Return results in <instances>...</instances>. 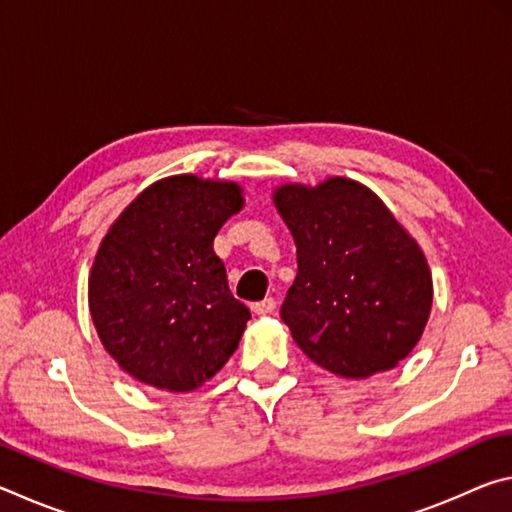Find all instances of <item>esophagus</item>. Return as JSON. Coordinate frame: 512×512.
<instances>
[{
    "mask_svg": "<svg viewBox=\"0 0 512 512\" xmlns=\"http://www.w3.org/2000/svg\"><path fill=\"white\" fill-rule=\"evenodd\" d=\"M250 309H253L257 316L273 314V311H275V300L273 298H264V300H259V302H253V305H250Z\"/></svg>",
    "mask_w": 512,
    "mask_h": 512,
    "instance_id": "1",
    "label": "esophagus"
}]
</instances>
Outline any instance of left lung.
I'll list each match as a JSON object with an SVG mask.
<instances>
[{
    "label": "left lung",
    "instance_id": "8db88e82",
    "mask_svg": "<svg viewBox=\"0 0 512 512\" xmlns=\"http://www.w3.org/2000/svg\"><path fill=\"white\" fill-rule=\"evenodd\" d=\"M273 203L296 241L298 275L280 316L307 357L366 379L418 345L433 302L431 271L384 201L352 178L284 183Z\"/></svg>",
    "mask_w": 512,
    "mask_h": 512
}]
</instances>
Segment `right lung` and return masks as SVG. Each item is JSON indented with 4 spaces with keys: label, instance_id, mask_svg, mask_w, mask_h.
I'll return each mask as SVG.
<instances>
[{
    "label": "right lung",
    "instance_id": "1",
    "mask_svg": "<svg viewBox=\"0 0 512 512\" xmlns=\"http://www.w3.org/2000/svg\"><path fill=\"white\" fill-rule=\"evenodd\" d=\"M241 207V185L180 173L155 180L110 225L88 302L101 345L133 379L189 393L237 350L250 311L228 289L214 237Z\"/></svg>",
    "mask_w": 512,
    "mask_h": 512
}]
</instances>
